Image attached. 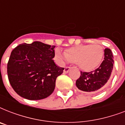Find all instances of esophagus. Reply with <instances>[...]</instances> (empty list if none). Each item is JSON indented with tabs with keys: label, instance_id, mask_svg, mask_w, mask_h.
<instances>
[{
	"label": "esophagus",
	"instance_id": "1",
	"mask_svg": "<svg viewBox=\"0 0 125 125\" xmlns=\"http://www.w3.org/2000/svg\"><path fill=\"white\" fill-rule=\"evenodd\" d=\"M70 67H65L64 69V70H63V72H64L65 73H67L69 71V70H70Z\"/></svg>",
	"mask_w": 125,
	"mask_h": 125
}]
</instances>
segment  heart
<instances>
[{"instance_id": "1", "label": "heart", "mask_w": 125, "mask_h": 125, "mask_svg": "<svg viewBox=\"0 0 125 125\" xmlns=\"http://www.w3.org/2000/svg\"><path fill=\"white\" fill-rule=\"evenodd\" d=\"M55 55L62 62L77 63L81 69L90 71L101 65L104 58V51L99 44H86L69 48L65 53L56 49Z\"/></svg>"}]
</instances>
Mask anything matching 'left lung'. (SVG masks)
I'll return each mask as SVG.
<instances>
[{"mask_svg":"<svg viewBox=\"0 0 125 125\" xmlns=\"http://www.w3.org/2000/svg\"><path fill=\"white\" fill-rule=\"evenodd\" d=\"M114 56L110 49H104V58L100 66L91 72H82L76 81V85L81 91L93 93L102 90L110 78L114 67Z\"/></svg>","mask_w":125,"mask_h":125,"instance_id":"obj_1","label":"left lung"}]
</instances>
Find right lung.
<instances>
[{
  "mask_svg": "<svg viewBox=\"0 0 125 125\" xmlns=\"http://www.w3.org/2000/svg\"><path fill=\"white\" fill-rule=\"evenodd\" d=\"M54 48V45L34 42L19 45L13 50L7 73L11 87L21 97L41 100L52 93L56 78L64 69L52 60Z\"/></svg>",
  "mask_w": 125,
  "mask_h": 125,
  "instance_id": "1",
  "label": "right lung"
}]
</instances>
